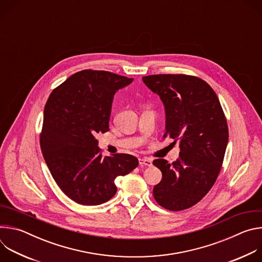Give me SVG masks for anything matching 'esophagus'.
Returning a JSON list of instances; mask_svg holds the SVG:
<instances>
[{"label":"esophagus","instance_id":"1","mask_svg":"<svg viewBox=\"0 0 262 262\" xmlns=\"http://www.w3.org/2000/svg\"><path fill=\"white\" fill-rule=\"evenodd\" d=\"M139 164L141 166H147V167L152 166V162L149 159H139Z\"/></svg>","mask_w":262,"mask_h":262}]
</instances>
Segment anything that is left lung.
I'll use <instances>...</instances> for the list:
<instances>
[{"label": "left lung", "mask_w": 262, "mask_h": 262, "mask_svg": "<svg viewBox=\"0 0 262 262\" xmlns=\"http://www.w3.org/2000/svg\"><path fill=\"white\" fill-rule=\"evenodd\" d=\"M142 80L164 103V137L180 143L178 160L154 161L163 174L154 197L166 209L183 210L198 203L215 182L228 143L227 121L215 92L199 78L156 74Z\"/></svg>", "instance_id": "8db88e82"}]
</instances>
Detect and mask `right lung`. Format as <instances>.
I'll use <instances>...</instances> for the list:
<instances>
[{"label":"right lung","mask_w":262,"mask_h":262,"mask_svg":"<svg viewBox=\"0 0 262 262\" xmlns=\"http://www.w3.org/2000/svg\"><path fill=\"white\" fill-rule=\"evenodd\" d=\"M134 79L102 70H82L50 95L40 146L51 174L63 193L82 205H99L117 192L116 177L139 165L125 154L101 157L96 134L110 129L115 93Z\"/></svg>","instance_id":"right-lung-1"}]
</instances>
